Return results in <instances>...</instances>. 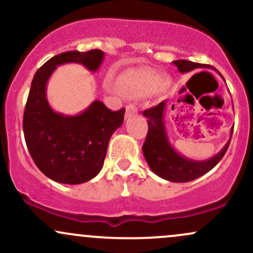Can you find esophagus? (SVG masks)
<instances>
[{
  "instance_id": "1",
  "label": "esophagus",
  "mask_w": 253,
  "mask_h": 253,
  "mask_svg": "<svg viewBox=\"0 0 253 253\" xmlns=\"http://www.w3.org/2000/svg\"><path fill=\"white\" fill-rule=\"evenodd\" d=\"M138 113V107L135 103H129L126 106V114H125V119H129L133 115Z\"/></svg>"
}]
</instances>
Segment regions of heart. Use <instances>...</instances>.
<instances>
[{
  "instance_id": "b5f03b06",
  "label": "heart",
  "mask_w": 253,
  "mask_h": 253,
  "mask_svg": "<svg viewBox=\"0 0 253 253\" xmlns=\"http://www.w3.org/2000/svg\"><path fill=\"white\" fill-rule=\"evenodd\" d=\"M162 77L146 71H128L119 80V90L127 96H144L162 85Z\"/></svg>"
}]
</instances>
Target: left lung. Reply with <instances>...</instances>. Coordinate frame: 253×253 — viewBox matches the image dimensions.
<instances>
[{
	"label": "left lung",
	"instance_id": "left-lung-1",
	"mask_svg": "<svg viewBox=\"0 0 253 253\" xmlns=\"http://www.w3.org/2000/svg\"><path fill=\"white\" fill-rule=\"evenodd\" d=\"M177 66L179 72L193 71L197 68H211L206 64H199L189 62V60H175L172 62ZM167 101H163L158 106L152 107L144 110L143 115L147 118L149 130H147L146 139L143 145L144 157L151 170L157 176L167 179L170 182H189L193 179L199 178L208 171L213 169L225 156L227 151L231 138L227 144L223 146L217 155L211 157L207 161H193V159L185 158L176 152V150L171 146L169 139H168L167 130L164 125V110ZM173 108V106H172ZM233 133V127L231 129V136Z\"/></svg>",
	"mask_w": 253,
	"mask_h": 253
}]
</instances>
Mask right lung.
<instances>
[{
    "instance_id": "add662e5",
    "label": "right lung",
    "mask_w": 253,
    "mask_h": 253,
    "mask_svg": "<svg viewBox=\"0 0 253 253\" xmlns=\"http://www.w3.org/2000/svg\"><path fill=\"white\" fill-rule=\"evenodd\" d=\"M101 50L69 51L48 59L34 75L24 113V134L32 159L48 178L64 184L88 182L100 172L113 133L124 123L125 109L113 112L94 101L81 114L63 115L51 108L46 83L60 64H83L96 71Z\"/></svg>"
}]
</instances>
